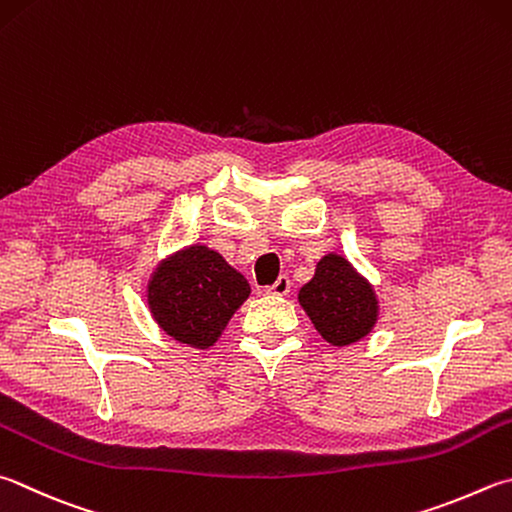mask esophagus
<instances>
[{"mask_svg":"<svg viewBox=\"0 0 512 512\" xmlns=\"http://www.w3.org/2000/svg\"><path fill=\"white\" fill-rule=\"evenodd\" d=\"M288 291H291V280H288V275H280L273 286L266 288L268 295H288Z\"/></svg>","mask_w":512,"mask_h":512,"instance_id":"1","label":"esophagus"}]
</instances>
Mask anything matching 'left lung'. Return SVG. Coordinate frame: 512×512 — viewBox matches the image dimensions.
I'll list each match as a JSON object with an SVG mask.
<instances>
[{
  "label": "left lung",
  "instance_id": "8db88e82",
  "mask_svg": "<svg viewBox=\"0 0 512 512\" xmlns=\"http://www.w3.org/2000/svg\"><path fill=\"white\" fill-rule=\"evenodd\" d=\"M302 309L333 347L358 342L374 329L378 300L371 284L342 255H324L309 284L300 288Z\"/></svg>",
  "mask_w": 512,
  "mask_h": 512
}]
</instances>
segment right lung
<instances>
[{
  "label": "right lung",
  "instance_id": "1",
  "mask_svg": "<svg viewBox=\"0 0 512 512\" xmlns=\"http://www.w3.org/2000/svg\"><path fill=\"white\" fill-rule=\"evenodd\" d=\"M250 295L246 277L217 250L188 246L156 266L147 304L159 327L183 345L208 349Z\"/></svg>",
  "mask_w": 512,
  "mask_h": 512
}]
</instances>
